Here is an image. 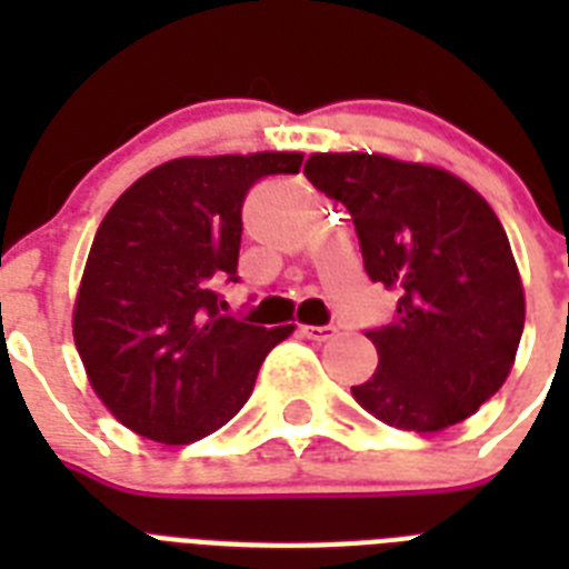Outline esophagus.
<instances>
[{"label": "esophagus", "instance_id": "1", "mask_svg": "<svg viewBox=\"0 0 569 569\" xmlns=\"http://www.w3.org/2000/svg\"><path fill=\"white\" fill-rule=\"evenodd\" d=\"M301 337L312 339V342H328V339L337 337V328H330V325H301Z\"/></svg>", "mask_w": 569, "mask_h": 569}]
</instances>
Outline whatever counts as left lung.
<instances>
[{
	"instance_id": "obj_1",
	"label": "left lung",
	"mask_w": 569,
	"mask_h": 569,
	"mask_svg": "<svg viewBox=\"0 0 569 569\" xmlns=\"http://www.w3.org/2000/svg\"><path fill=\"white\" fill-rule=\"evenodd\" d=\"M303 173L351 212L366 274L398 292L392 325L366 333L378 369L357 405L401 431L463 422L508 380L526 325L502 221L437 164L351 150L312 153Z\"/></svg>"
}]
</instances>
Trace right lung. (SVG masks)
Wrapping results in <instances>:
<instances>
[{
	"label": "right lung",
	"instance_id": "1",
	"mask_svg": "<svg viewBox=\"0 0 569 569\" xmlns=\"http://www.w3.org/2000/svg\"><path fill=\"white\" fill-rule=\"evenodd\" d=\"M303 153L182 156L114 200L93 236L73 339L93 392L129 431L186 446L218 431L253 392L268 351L295 325L257 328L218 312L236 283L241 203Z\"/></svg>",
	"mask_w": 569,
	"mask_h": 569
}]
</instances>
